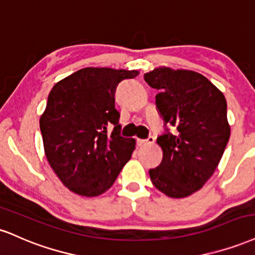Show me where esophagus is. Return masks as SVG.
<instances>
[{
  "label": "esophagus",
  "mask_w": 255,
  "mask_h": 255,
  "mask_svg": "<svg viewBox=\"0 0 255 255\" xmlns=\"http://www.w3.org/2000/svg\"><path fill=\"white\" fill-rule=\"evenodd\" d=\"M155 143V137L154 136H149L146 139H137V144L139 146L140 145H145V144H152Z\"/></svg>",
  "instance_id": "esophagus-1"
}]
</instances>
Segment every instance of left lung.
<instances>
[{
  "instance_id": "obj_1",
  "label": "left lung",
  "mask_w": 255,
  "mask_h": 255,
  "mask_svg": "<svg viewBox=\"0 0 255 255\" xmlns=\"http://www.w3.org/2000/svg\"><path fill=\"white\" fill-rule=\"evenodd\" d=\"M151 88L158 89L156 107L164 124L175 132L157 137L163 151L161 163L149 170L158 191L184 198L204 186L214 174L230 136L223 93L192 70L160 67L144 74Z\"/></svg>"
}]
</instances>
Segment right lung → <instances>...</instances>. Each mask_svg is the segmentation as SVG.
Returning a JSON list of instances; mask_svg holds the SVG:
<instances>
[{"instance_id":"add662e5","label":"right lung","mask_w":255,"mask_h":255,"mask_svg":"<svg viewBox=\"0 0 255 255\" xmlns=\"http://www.w3.org/2000/svg\"><path fill=\"white\" fill-rule=\"evenodd\" d=\"M137 75V70L85 68L51 89L40 117L44 150L51 168L74 193L106 192L130 160L136 140L121 136L115 93L119 82Z\"/></svg>"}]
</instances>
